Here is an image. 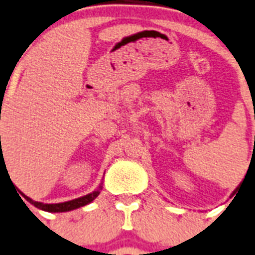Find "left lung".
<instances>
[{
    "label": "left lung",
    "instance_id": "obj_1",
    "mask_svg": "<svg viewBox=\"0 0 255 255\" xmlns=\"http://www.w3.org/2000/svg\"><path fill=\"white\" fill-rule=\"evenodd\" d=\"M237 188H239V187H237ZM237 188H236V189H235V190H233V193H232V194H231V197H232V196H235V193H236V190H237Z\"/></svg>",
    "mask_w": 255,
    "mask_h": 255
}]
</instances>
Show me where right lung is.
Returning <instances> with one entry per match:
<instances>
[{
    "label": "right lung",
    "mask_w": 255,
    "mask_h": 255,
    "mask_svg": "<svg viewBox=\"0 0 255 255\" xmlns=\"http://www.w3.org/2000/svg\"><path fill=\"white\" fill-rule=\"evenodd\" d=\"M102 181L100 184V187L96 190H93L92 193H88L83 197H79V198H75V200L71 201H66V202H61V204H44V202H37V201H33L32 198H29L28 196L23 194L22 192L20 193L23 194L25 200L28 201L29 204L33 205L35 207L40 209L42 211H48V213H66V211H71L75 210V209H79V207H83L85 205L91 204L92 201H95L98 197L100 192L102 190Z\"/></svg>",
    "instance_id": "obj_1"
}]
</instances>
